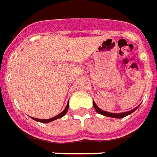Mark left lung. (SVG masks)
<instances>
[{
	"label": "left lung",
	"instance_id": "8db88e82",
	"mask_svg": "<svg viewBox=\"0 0 157 157\" xmlns=\"http://www.w3.org/2000/svg\"><path fill=\"white\" fill-rule=\"evenodd\" d=\"M93 105L94 108H95V110L96 111L97 113H99L101 115H103V116H105V117H113V118H123V117H126V116H128V115L132 114V112H134L138 107H139V105H138L137 107L134 108L133 110L132 111H126V112H122V113H111V112H108V111H102L101 109H100L96 104L93 101Z\"/></svg>",
	"mask_w": 157,
	"mask_h": 157
}]
</instances>
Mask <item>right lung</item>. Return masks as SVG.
I'll return each mask as SVG.
<instances>
[{"mask_svg":"<svg viewBox=\"0 0 157 157\" xmlns=\"http://www.w3.org/2000/svg\"><path fill=\"white\" fill-rule=\"evenodd\" d=\"M68 108H69V101H68L67 106H66V108L64 109V111H62V112H61L60 114L57 115V116H56V117H52V118H50V119H37V118H33V117H31V118H32L33 120L36 121H39V122L49 123V122H51V121H55V120H56V119H59V118H61V117H64L65 115L67 114V111H68Z\"/></svg>","mask_w":157,"mask_h":157,"instance_id":"1","label":"right lung"}]
</instances>
